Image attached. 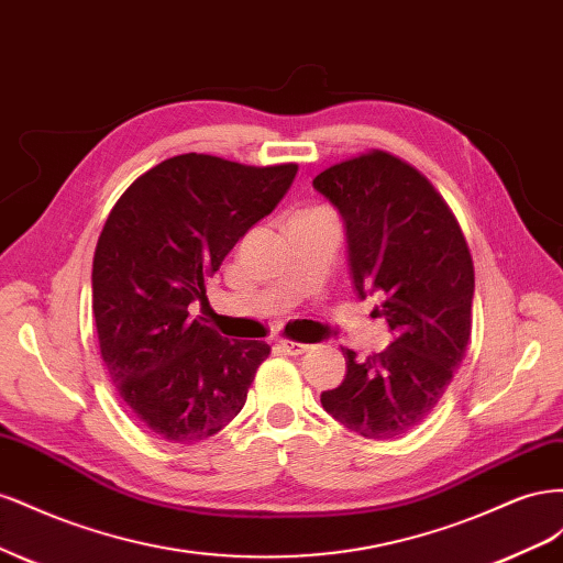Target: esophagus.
<instances>
[{
  "label": "esophagus",
  "mask_w": 563,
  "mask_h": 563,
  "mask_svg": "<svg viewBox=\"0 0 563 563\" xmlns=\"http://www.w3.org/2000/svg\"><path fill=\"white\" fill-rule=\"evenodd\" d=\"M279 347H282L286 354H294V356L305 354V352L312 350V345H308V343H296V340H279Z\"/></svg>",
  "instance_id": "34e87169"
}]
</instances>
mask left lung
Wrapping results in <instances>:
<instances>
[{
	"label": "left lung",
	"mask_w": 563,
	"mask_h": 563,
	"mask_svg": "<svg viewBox=\"0 0 563 563\" xmlns=\"http://www.w3.org/2000/svg\"><path fill=\"white\" fill-rule=\"evenodd\" d=\"M347 228L356 294L385 296L380 312L395 335L385 352L354 360L321 406L366 439L411 432L444 397L472 333L474 263L465 234L434 185L416 166L368 150L312 180Z\"/></svg>",
	"instance_id": "obj_1"
}]
</instances>
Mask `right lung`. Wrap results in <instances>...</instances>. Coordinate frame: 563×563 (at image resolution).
Instances as JSON below:
<instances>
[{
    "label": "right lung",
    "mask_w": 563,
    "mask_h": 563,
    "mask_svg": "<svg viewBox=\"0 0 563 563\" xmlns=\"http://www.w3.org/2000/svg\"><path fill=\"white\" fill-rule=\"evenodd\" d=\"M298 164L249 166L187 152L135 178L93 253V317L114 389L174 444L213 437L242 411L263 340H230L190 317L251 225L277 207Z\"/></svg>",
    "instance_id": "1"
}]
</instances>
